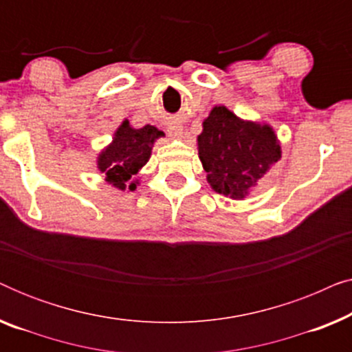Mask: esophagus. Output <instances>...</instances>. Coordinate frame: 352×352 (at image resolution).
<instances>
[{
  "instance_id": "obj_1",
  "label": "esophagus",
  "mask_w": 352,
  "mask_h": 352,
  "mask_svg": "<svg viewBox=\"0 0 352 352\" xmlns=\"http://www.w3.org/2000/svg\"><path fill=\"white\" fill-rule=\"evenodd\" d=\"M182 126H177V124H173V126L168 128V136L171 139H181L182 138Z\"/></svg>"
}]
</instances>
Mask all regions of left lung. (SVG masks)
Segmentation results:
<instances>
[{
    "instance_id": "left-lung-1",
    "label": "left lung",
    "mask_w": 352,
    "mask_h": 352,
    "mask_svg": "<svg viewBox=\"0 0 352 352\" xmlns=\"http://www.w3.org/2000/svg\"><path fill=\"white\" fill-rule=\"evenodd\" d=\"M197 144L211 189L234 200H243L282 157L269 124L245 122L224 105H216L205 118Z\"/></svg>"
}]
</instances>
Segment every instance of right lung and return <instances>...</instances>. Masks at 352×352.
Masks as SVG:
<instances>
[{"label": "right lung", "instance_id": "add662e5", "mask_svg": "<svg viewBox=\"0 0 352 352\" xmlns=\"http://www.w3.org/2000/svg\"><path fill=\"white\" fill-rule=\"evenodd\" d=\"M162 136H165L163 131L152 124L136 129L124 120L115 131L113 141L98 157V168L105 181L120 190H136L139 182L133 177L148 162L153 142Z\"/></svg>", "mask_w": 352, "mask_h": 352}]
</instances>
